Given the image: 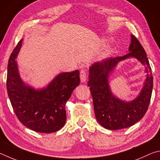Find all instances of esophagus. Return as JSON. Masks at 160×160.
Here are the masks:
<instances>
[{"label": "esophagus", "mask_w": 160, "mask_h": 160, "mask_svg": "<svg viewBox=\"0 0 160 160\" xmlns=\"http://www.w3.org/2000/svg\"><path fill=\"white\" fill-rule=\"evenodd\" d=\"M80 78H81V82L82 83L86 82V73L85 72V70H81L80 72Z\"/></svg>", "instance_id": "esophagus-1"}]
</instances>
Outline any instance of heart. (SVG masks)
Segmentation results:
<instances>
[{
	"label": "heart",
	"instance_id": "1",
	"mask_svg": "<svg viewBox=\"0 0 160 160\" xmlns=\"http://www.w3.org/2000/svg\"><path fill=\"white\" fill-rule=\"evenodd\" d=\"M102 43H105V41H102ZM109 49H110V48H109V47H108V48H107V49H106V51H107V52H108V50H109Z\"/></svg>",
	"mask_w": 160,
	"mask_h": 160
}]
</instances>
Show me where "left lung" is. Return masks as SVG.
Here are the masks:
<instances>
[{"label":"left lung","instance_id":"left-lung-1","mask_svg":"<svg viewBox=\"0 0 160 160\" xmlns=\"http://www.w3.org/2000/svg\"><path fill=\"white\" fill-rule=\"evenodd\" d=\"M129 52L122 57L97 62L89 67L88 86L93 98L97 121L106 129L119 130L130 127L140 121L148 110L153 88V77L147 54L138 39L131 34ZM135 58L145 67L146 79L136 99L126 102L111 90L109 78L119 62Z\"/></svg>","mask_w":160,"mask_h":160}]
</instances>
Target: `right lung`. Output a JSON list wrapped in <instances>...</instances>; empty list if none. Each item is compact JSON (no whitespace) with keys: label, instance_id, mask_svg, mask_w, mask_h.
<instances>
[{"label":"right lung","instance_id":"obj_1","mask_svg":"<svg viewBox=\"0 0 160 160\" xmlns=\"http://www.w3.org/2000/svg\"><path fill=\"white\" fill-rule=\"evenodd\" d=\"M22 41L13 50L8 60L7 91L18 119L36 132L58 131L66 122L65 105L79 85V71L61 72L43 88H36L22 79L16 59Z\"/></svg>","mask_w":160,"mask_h":160}]
</instances>
